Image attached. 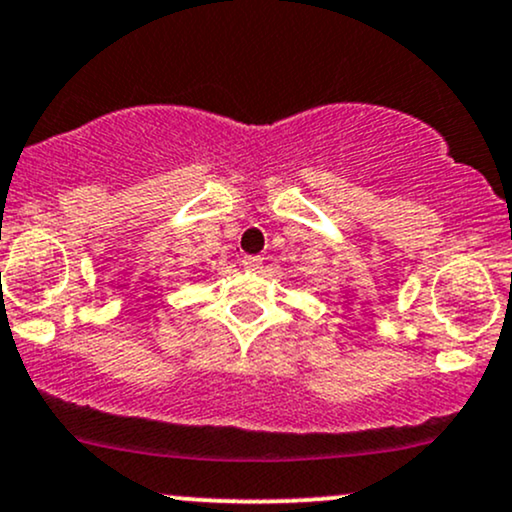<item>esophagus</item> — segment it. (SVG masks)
I'll use <instances>...</instances> for the list:
<instances>
[{
    "label": "esophagus",
    "instance_id": "obj_1",
    "mask_svg": "<svg viewBox=\"0 0 512 512\" xmlns=\"http://www.w3.org/2000/svg\"><path fill=\"white\" fill-rule=\"evenodd\" d=\"M243 267L248 269V272H257V269L262 267V257L260 255H245L243 257Z\"/></svg>",
    "mask_w": 512,
    "mask_h": 512
}]
</instances>
